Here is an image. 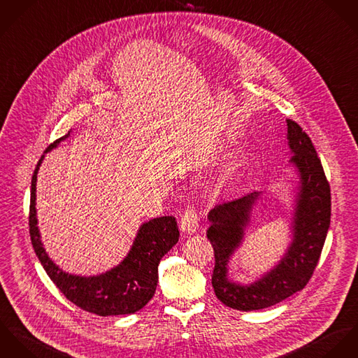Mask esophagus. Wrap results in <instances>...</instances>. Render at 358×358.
<instances>
[{
  "mask_svg": "<svg viewBox=\"0 0 358 358\" xmlns=\"http://www.w3.org/2000/svg\"><path fill=\"white\" fill-rule=\"evenodd\" d=\"M180 228L184 234H195L199 229V215L198 211L195 208H187L181 222H180Z\"/></svg>",
  "mask_w": 358,
  "mask_h": 358,
  "instance_id": "obj_1",
  "label": "esophagus"
}]
</instances>
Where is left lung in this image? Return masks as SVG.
<instances>
[{"label":"left lung","mask_w":358,"mask_h":358,"mask_svg":"<svg viewBox=\"0 0 358 358\" xmlns=\"http://www.w3.org/2000/svg\"><path fill=\"white\" fill-rule=\"evenodd\" d=\"M289 163L295 166L299 187L292 217V241L278 265L251 284L228 278V264L240 247L251 211L262 192H251L217 204L208 213L210 240L215 265L211 284L217 298L227 306L250 312L273 306L305 288L312 278L331 222V189L310 137L287 120Z\"/></svg>","instance_id":"8db88e82"}]
</instances>
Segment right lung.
I'll use <instances>...</instances> for the list:
<instances>
[{
  "label": "right lung",
  "instance_id": "add662e5",
  "mask_svg": "<svg viewBox=\"0 0 358 358\" xmlns=\"http://www.w3.org/2000/svg\"><path fill=\"white\" fill-rule=\"evenodd\" d=\"M69 136L70 133L45 150L33 174L29 225L34 251L48 276L62 294L80 309L103 317L138 312L155 294L160 259L178 241L180 232L177 221L173 215H167L144 222L124 259L106 273L86 278L63 272L42 247L40 229L37 227L36 185L45 154L56 148Z\"/></svg>",
  "mask_w": 358,
  "mask_h": 358
}]
</instances>
